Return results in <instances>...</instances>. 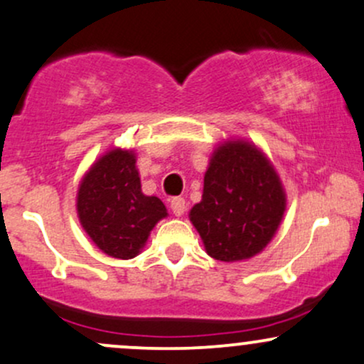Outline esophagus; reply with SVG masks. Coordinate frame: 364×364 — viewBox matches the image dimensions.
Masks as SVG:
<instances>
[{
    "label": "esophagus",
    "mask_w": 364,
    "mask_h": 364,
    "mask_svg": "<svg viewBox=\"0 0 364 364\" xmlns=\"http://www.w3.org/2000/svg\"><path fill=\"white\" fill-rule=\"evenodd\" d=\"M185 209H186V202L185 198L181 197H174L173 200H171V210H173L174 215H183L185 214Z\"/></svg>",
    "instance_id": "1"
}]
</instances>
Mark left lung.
Instances as JSON below:
<instances>
[{
	"mask_svg": "<svg viewBox=\"0 0 364 364\" xmlns=\"http://www.w3.org/2000/svg\"><path fill=\"white\" fill-rule=\"evenodd\" d=\"M287 198L273 164L254 143L233 139L214 150L202 200L190 210L205 252L218 261L250 259L271 242Z\"/></svg>",
	"mask_w": 364,
	"mask_h": 364,
	"instance_id": "1",
	"label": "left lung"
}]
</instances>
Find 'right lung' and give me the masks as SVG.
Listing matches in <instances>:
<instances>
[{"label":"right lung","mask_w":364,"mask_h":364,"mask_svg":"<svg viewBox=\"0 0 364 364\" xmlns=\"http://www.w3.org/2000/svg\"><path fill=\"white\" fill-rule=\"evenodd\" d=\"M77 215L102 252L133 259L141 252L154 226L166 218L167 209L161 198L141 191L134 151L114 149L81 179Z\"/></svg>","instance_id":"1"}]
</instances>
